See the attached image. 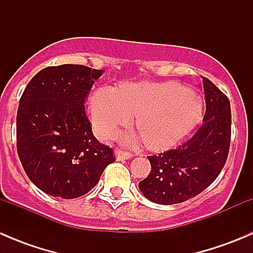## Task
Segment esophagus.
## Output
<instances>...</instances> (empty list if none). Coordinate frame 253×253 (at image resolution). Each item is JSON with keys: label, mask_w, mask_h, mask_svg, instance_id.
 I'll return each instance as SVG.
<instances>
[{"label": "esophagus", "mask_w": 253, "mask_h": 253, "mask_svg": "<svg viewBox=\"0 0 253 253\" xmlns=\"http://www.w3.org/2000/svg\"><path fill=\"white\" fill-rule=\"evenodd\" d=\"M116 157L119 160H125V159H131L133 157V154L129 152H126V150H122V149H117L116 152Z\"/></svg>", "instance_id": "esophagus-1"}]
</instances>
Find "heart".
<instances>
[{
	"label": "heart",
	"instance_id": "b5f03b06",
	"mask_svg": "<svg viewBox=\"0 0 253 253\" xmlns=\"http://www.w3.org/2000/svg\"><path fill=\"white\" fill-rule=\"evenodd\" d=\"M90 116L96 131L110 136L136 116L134 127L149 149H167L201 119L202 103L177 83H124L114 90L100 88L91 95Z\"/></svg>",
	"mask_w": 253,
	"mask_h": 253
}]
</instances>
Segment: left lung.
<instances>
[{
	"label": "left lung",
	"instance_id": "obj_1",
	"mask_svg": "<svg viewBox=\"0 0 253 253\" xmlns=\"http://www.w3.org/2000/svg\"><path fill=\"white\" fill-rule=\"evenodd\" d=\"M203 78L206 114L188 141L175 149L149 155V175L138 183L143 195L158 205H176L200 195L220 174L231 139L229 98Z\"/></svg>",
	"mask_w": 253,
	"mask_h": 253
}]
</instances>
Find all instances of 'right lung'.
Masks as SVG:
<instances>
[{
    "label": "right lung",
    "mask_w": 253,
    "mask_h": 253,
    "mask_svg": "<svg viewBox=\"0 0 253 253\" xmlns=\"http://www.w3.org/2000/svg\"><path fill=\"white\" fill-rule=\"evenodd\" d=\"M103 73L83 65L51 66L25 86L17 112V152L42 192L81 197L98 183L114 149L94 137L84 101Z\"/></svg>",
    "instance_id": "obj_1"
}]
</instances>
